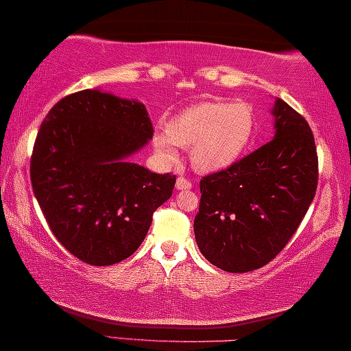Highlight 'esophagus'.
Wrapping results in <instances>:
<instances>
[{
  "mask_svg": "<svg viewBox=\"0 0 351 351\" xmlns=\"http://www.w3.org/2000/svg\"><path fill=\"white\" fill-rule=\"evenodd\" d=\"M176 189L177 190H190L191 189V182L186 180L185 177H179L176 182Z\"/></svg>",
  "mask_w": 351,
  "mask_h": 351,
  "instance_id": "1",
  "label": "esophagus"
}]
</instances>
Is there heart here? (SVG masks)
Masks as SVG:
<instances>
[{
	"label": "heart",
	"instance_id": "b5f03b06",
	"mask_svg": "<svg viewBox=\"0 0 351 351\" xmlns=\"http://www.w3.org/2000/svg\"><path fill=\"white\" fill-rule=\"evenodd\" d=\"M256 119L244 102H199L180 110L166 121L165 132H155L153 148L161 161L174 165L180 148H190L195 171L214 174L241 160L252 141Z\"/></svg>",
	"mask_w": 351,
	"mask_h": 351
}]
</instances>
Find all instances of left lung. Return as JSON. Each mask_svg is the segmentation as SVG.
Segmentation results:
<instances>
[{
  "mask_svg": "<svg viewBox=\"0 0 351 351\" xmlns=\"http://www.w3.org/2000/svg\"><path fill=\"white\" fill-rule=\"evenodd\" d=\"M271 114L273 141L199 184L196 244L230 273L257 270L275 258L315 198L318 156L308 123L281 99Z\"/></svg>",
  "mask_w": 351,
  "mask_h": 351,
  "instance_id": "obj_1",
  "label": "left lung"
}]
</instances>
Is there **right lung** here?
<instances>
[{"instance_id":"add662e5","label":"right lung","mask_w":351,"mask_h":351,"mask_svg":"<svg viewBox=\"0 0 351 351\" xmlns=\"http://www.w3.org/2000/svg\"><path fill=\"white\" fill-rule=\"evenodd\" d=\"M152 137L145 105L102 89L66 95L46 114L30 161L33 193L80 261L105 267L132 256L171 198L176 176L131 161Z\"/></svg>"}]
</instances>
